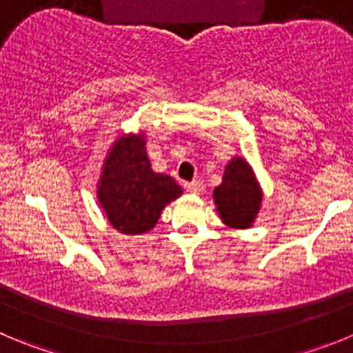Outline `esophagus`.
Instances as JSON below:
<instances>
[{"instance_id": "esophagus-1", "label": "esophagus", "mask_w": 353, "mask_h": 353, "mask_svg": "<svg viewBox=\"0 0 353 353\" xmlns=\"http://www.w3.org/2000/svg\"><path fill=\"white\" fill-rule=\"evenodd\" d=\"M184 188H186V192H188V193H193V195H199V193L203 190V183H202V181H192V183H186V184H184Z\"/></svg>"}]
</instances>
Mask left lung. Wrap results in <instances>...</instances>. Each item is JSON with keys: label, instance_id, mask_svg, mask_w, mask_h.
I'll return each mask as SVG.
<instances>
[{"label": "left lung", "instance_id": "1", "mask_svg": "<svg viewBox=\"0 0 353 353\" xmlns=\"http://www.w3.org/2000/svg\"><path fill=\"white\" fill-rule=\"evenodd\" d=\"M212 199L225 226L232 230H247L254 225L261 210L263 188L245 158L235 154L226 163L223 181L214 188Z\"/></svg>", "mask_w": 353, "mask_h": 353}]
</instances>
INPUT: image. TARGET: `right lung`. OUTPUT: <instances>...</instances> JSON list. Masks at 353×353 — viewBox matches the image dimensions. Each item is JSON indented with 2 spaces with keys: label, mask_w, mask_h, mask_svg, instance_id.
Instances as JSON below:
<instances>
[{
  "label": "right lung",
  "mask_w": 353,
  "mask_h": 353,
  "mask_svg": "<svg viewBox=\"0 0 353 353\" xmlns=\"http://www.w3.org/2000/svg\"><path fill=\"white\" fill-rule=\"evenodd\" d=\"M183 195L170 176L151 169L146 132L120 134L102 160L97 202L108 221L125 235H144L157 226L161 210Z\"/></svg>",
  "instance_id": "obj_1"
}]
</instances>
